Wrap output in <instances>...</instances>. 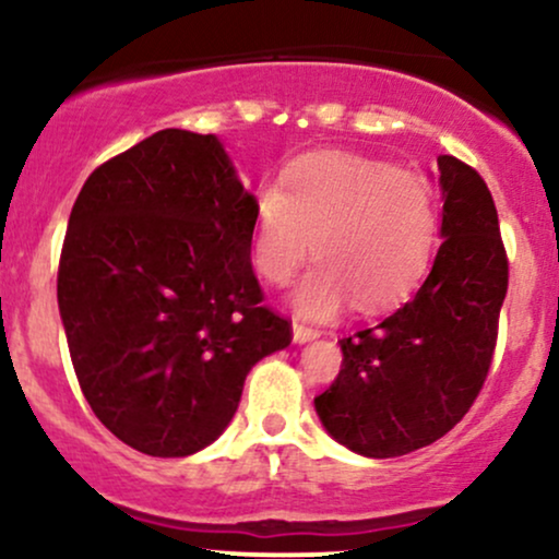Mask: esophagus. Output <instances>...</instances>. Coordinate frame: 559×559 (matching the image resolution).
Returning <instances> with one entry per match:
<instances>
[{
  "label": "esophagus",
  "instance_id": "1",
  "mask_svg": "<svg viewBox=\"0 0 559 559\" xmlns=\"http://www.w3.org/2000/svg\"><path fill=\"white\" fill-rule=\"evenodd\" d=\"M292 336H294V344H307V342H312V338H318V331L307 329V325H301V323H294Z\"/></svg>",
  "mask_w": 559,
  "mask_h": 559
}]
</instances>
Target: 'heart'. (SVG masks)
Wrapping results in <instances>:
<instances>
[{
	"label": "heart",
	"mask_w": 559,
	"mask_h": 559,
	"mask_svg": "<svg viewBox=\"0 0 559 559\" xmlns=\"http://www.w3.org/2000/svg\"><path fill=\"white\" fill-rule=\"evenodd\" d=\"M436 243L428 183L378 159L318 152L254 199L252 265L286 284L307 254L318 258L294 288V310L329 320L352 299L360 312L400 305L418 288Z\"/></svg>",
	"instance_id": "obj_1"
}]
</instances>
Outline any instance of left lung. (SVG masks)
I'll list each match as a JSON object with an SVG mask.
<instances>
[{
	"label": "left lung",
	"instance_id": "1",
	"mask_svg": "<svg viewBox=\"0 0 559 559\" xmlns=\"http://www.w3.org/2000/svg\"><path fill=\"white\" fill-rule=\"evenodd\" d=\"M441 247L415 297L373 329L342 338L344 362L316 413L331 439L386 460L452 431L489 373L507 254L484 178L441 155Z\"/></svg>",
	"mask_w": 559,
	"mask_h": 559
}]
</instances>
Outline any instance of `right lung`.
<instances>
[{
  "label": "right lung",
  "instance_id": "obj_1",
  "mask_svg": "<svg viewBox=\"0 0 559 559\" xmlns=\"http://www.w3.org/2000/svg\"><path fill=\"white\" fill-rule=\"evenodd\" d=\"M254 194L215 133L165 128L99 165L62 243L57 305L102 426L152 457L210 447L262 357L292 344L252 273Z\"/></svg>",
  "mask_w": 559,
  "mask_h": 559
}]
</instances>
